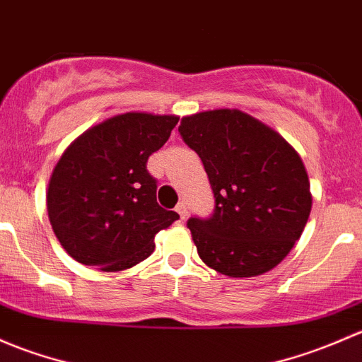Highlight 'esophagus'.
Returning <instances> with one entry per match:
<instances>
[{
	"mask_svg": "<svg viewBox=\"0 0 362 362\" xmlns=\"http://www.w3.org/2000/svg\"><path fill=\"white\" fill-rule=\"evenodd\" d=\"M176 212H177V214H180L181 219H185L186 214H188V209H186V204H185V202L177 204V206H176Z\"/></svg>",
	"mask_w": 362,
	"mask_h": 362,
	"instance_id": "obj_1",
	"label": "esophagus"
}]
</instances>
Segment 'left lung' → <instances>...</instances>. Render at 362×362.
<instances>
[{
	"label": "left lung",
	"mask_w": 362,
	"mask_h": 362,
	"mask_svg": "<svg viewBox=\"0 0 362 362\" xmlns=\"http://www.w3.org/2000/svg\"><path fill=\"white\" fill-rule=\"evenodd\" d=\"M180 134L202 160L214 193L212 214L186 223L200 259L228 277L277 267L310 216V182L300 155L238 110L185 117Z\"/></svg>",
	"instance_id": "obj_1"
}]
</instances>
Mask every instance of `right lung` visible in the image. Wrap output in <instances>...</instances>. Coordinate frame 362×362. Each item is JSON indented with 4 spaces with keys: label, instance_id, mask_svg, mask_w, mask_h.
<instances>
[{
    "label": "right lung",
    "instance_id": "obj_1",
    "mask_svg": "<svg viewBox=\"0 0 362 362\" xmlns=\"http://www.w3.org/2000/svg\"><path fill=\"white\" fill-rule=\"evenodd\" d=\"M180 118L125 113L81 134L50 177L47 209L71 258L104 272L134 267L153 252L155 235L180 214L156 202L148 158Z\"/></svg>",
    "mask_w": 362,
    "mask_h": 362
}]
</instances>
